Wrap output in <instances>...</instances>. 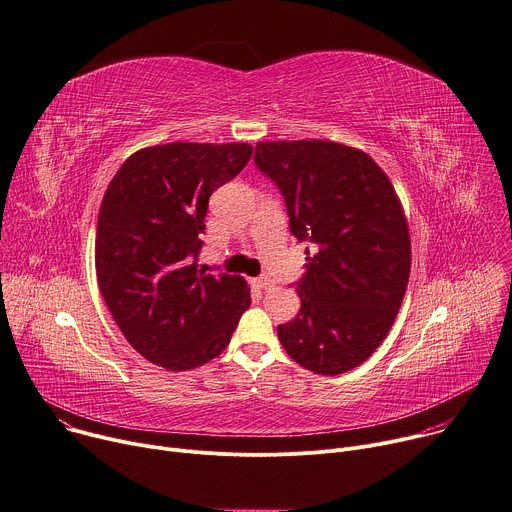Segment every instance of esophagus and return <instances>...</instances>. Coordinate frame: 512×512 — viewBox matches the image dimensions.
Masks as SVG:
<instances>
[{
    "label": "esophagus",
    "mask_w": 512,
    "mask_h": 512,
    "mask_svg": "<svg viewBox=\"0 0 512 512\" xmlns=\"http://www.w3.org/2000/svg\"><path fill=\"white\" fill-rule=\"evenodd\" d=\"M252 282H254L256 289H268V287H272V278H270V276H258V278H254Z\"/></svg>",
    "instance_id": "1"
}]
</instances>
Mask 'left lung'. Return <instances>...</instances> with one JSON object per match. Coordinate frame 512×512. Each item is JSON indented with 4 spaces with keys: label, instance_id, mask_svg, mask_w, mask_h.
I'll return each mask as SVG.
<instances>
[{
    "label": "left lung",
    "instance_id": "left-lung-1",
    "mask_svg": "<svg viewBox=\"0 0 512 512\" xmlns=\"http://www.w3.org/2000/svg\"><path fill=\"white\" fill-rule=\"evenodd\" d=\"M256 164L285 195L291 232L313 244L297 317L278 339L303 368L335 376L366 362L403 305L411 238L403 203L364 150L331 140L256 144Z\"/></svg>",
    "mask_w": 512,
    "mask_h": 512
}]
</instances>
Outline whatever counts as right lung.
Returning <instances> with one entry per match:
<instances>
[{"label": "right lung", "mask_w": 512, "mask_h": 512, "mask_svg": "<svg viewBox=\"0 0 512 512\" xmlns=\"http://www.w3.org/2000/svg\"><path fill=\"white\" fill-rule=\"evenodd\" d=\"M246 142H170L134 152L111 179L95 234L103 301L128 344L166 370L217 358L250 307L238 274L199 270L211 193L248 164Z\"/></svg>", "instance_id": "1"}]
</instances>
